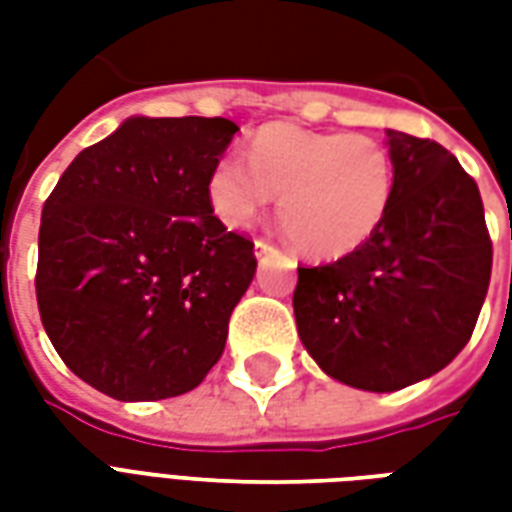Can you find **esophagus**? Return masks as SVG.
Listing matches in <instances>:
<instances>
[{
  "mask_svg": "<svg viewBox=\"0 0 512 512\" xmlns=\"http://www.w3.org/2000/svg\"><path fill=\"white\" fill-rule=\"evenodd\" d=\"M255 255L257 257H266V255H279V249L271 241H266V238H257L255 241Z\"/></svg>",
  "mask_w": 512,
  "mask_h": 512,
  "instance_id": "esophagus-1",
  "label": "esophagus"
}]
</instances>
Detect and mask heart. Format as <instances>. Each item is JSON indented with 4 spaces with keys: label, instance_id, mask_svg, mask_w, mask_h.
Returning <instances> with one entry per match:
<instances>
[{
    "label": "heart",
    "instance_id": "1",
    "mask_svg": "<svg viewBox=\"0 0 512 512\" xmlns=\"http://www.w3.org/2000/svg\"><path fill=\"white\" fill-rule=\"evenodd\" d=\"M395 164L367 134L307 131L268 123L241 158L224 156L208 175V202L227 227L241 230L279 194L277 216L296 249L343 257L370 241L392 205Z\"/></svg>",
    "mask_w": 512,
    "mask_h": 512
}]
</instances>
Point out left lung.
<instances>
[{
  "mask_svg": "<svg viewBox=\"0 0 512 512\" xmlns=\"http://www.w3.org/2000/svg\"><path fill=\"white\" fill-rule=\"evenodd\" d=\"M395 191L376 235L326 266H301L299 337L326 376L395 392L469 343L494 244L474 178L433 139L389 131Z\"/></svg>",
  "mask_w": 512,
  "mask_h": 512,
  "instance_id": "obj_1",
  "label": "left lung"
}]
</instances>
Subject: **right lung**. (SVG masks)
<instances>
[{"mask_svg":"<svg viewBox=\"0 0 512 512\" xmlns=\"http://www.w3.org/2000/svg\"><path fill=\"white\" fill-rule=\"evenodd\" d=\"M235 131L224 117H131L84 147L43 205L40 321L98 392L178 397L219 362L257 268L252 238L208 202Z\"/></svg>","mask_w":512,"mask_h":512,"instance_id":"add662e5","label":"right lung"}]
</instances>
